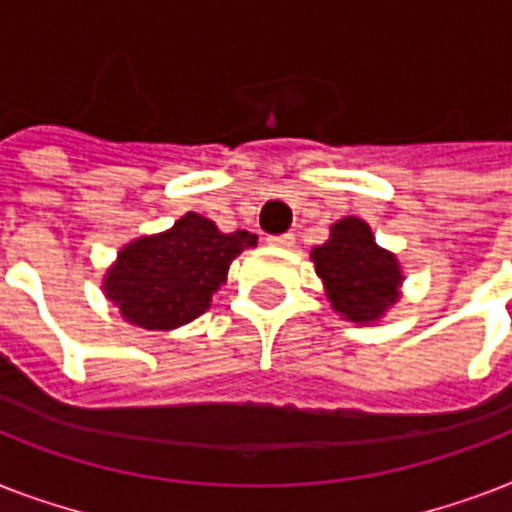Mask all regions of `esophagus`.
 I'll return each mask as SVG.
<instances>
[{"mask_svg": "<svg viewBox=\"0 0 512 512\" xmlns=\"http://www.w3.org/2000/svg\"><path fill=\"white\" fill-rule=\"evenodd\" d=\"M268 244L279 249H292L295 247V236L292 233H281V236H268Z\"/></svg>", "mask_w": 512, "mask_h": 512, "instance_id": "1", "label": "esophagus"}]
</instances>
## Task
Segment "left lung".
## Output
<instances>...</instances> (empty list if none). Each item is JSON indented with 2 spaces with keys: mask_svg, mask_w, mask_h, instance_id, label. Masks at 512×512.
<instances>
[{
  "mask_svg": "<svg viewBox=\"0 0 512 512\" xmlns=\"http://www.w3.org/2000/svg\"><path fill=\"white\" fill-rule=\"evenodd\" d=\"M311 260L340 319L369 327L401 300V263L374 241L361 217L348 215L329 225V239L311 249Z\"/></svg>",
  "mask_w": 512,
  "mask_h": 512,
  "instance_id": "obj_1",
  "label": "left lung"
}]
</instances>
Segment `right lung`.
Listing matches in <instances>:
<instances>
[{
	"mask_svg": "<svg viewBox=\"0 0 512 512\" xmlns=\"http://www.w3.org/2000/svg\"><path fill=\"white\" fill-rule=\"evenodd\" d=\"M257 236L223 233L209 217L185 212L172 228L132 239L103 276V295L135 327L170 329L199 319L228 279V268Z\"/></svg>",
	"mask_w": 512,
	"mask_h": 512,
	"instance_id": "right-lung-1",
	"label": "right lung"
}]
</instances>
